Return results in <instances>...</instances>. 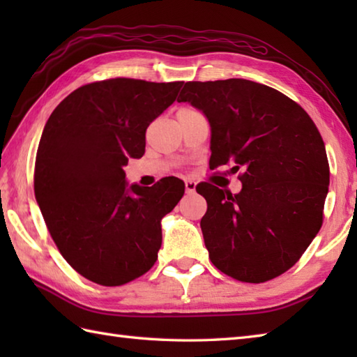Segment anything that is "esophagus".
<instances>
[{
	"mask_svg": "<svg viewBox=\"0 0 357 357\" xmlns=\"http://www.w3.org/2000/svg\"><path fill=\"white\" fill-rule=\"evenodd\" d=\"M195 190H196V183L195 181H192V179H187L185 181V193H195Z\"/></svg>",
	"mask_w": 357,
	"mask_h": 357,
	"instance_id": "esophagus-1",
	"label": "esophagus"
}]
</instances>
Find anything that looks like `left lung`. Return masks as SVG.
Masks as SVG:
<instances>
[{
	"label": "left lung",
	"mask_w": 357,
	"mask_h": 357,
	"mask_svg": "<svg viewBox=\"0 0 357 357\" xmlns=\"http://www.w3.org/2000/svg\"><path fill=\"white\" fill-rule=\"evenodd\" d=\"M178 102L206 113L210 167L233 164L242 190L204 183V242L218 270L267 282L290 270L321 230L330 165L308 113L276 89L248 79L190 81Z\"/></svg>",
	"instance_id": "obj_1"
}]
</instances>
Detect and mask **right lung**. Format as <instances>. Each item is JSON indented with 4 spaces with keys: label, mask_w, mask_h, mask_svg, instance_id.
<instances>
[{
    "label": "right lung",
    "mask_w": 357,
    "mask_h": 357,
    "mask_svg": "<svg viewBox=\"0 0 357 357\" xmlns=\"http://www.w3.org/2000/svg\"><path fill=\"white\" fill-rule=\"evenodd\" d=\"M184 81L112 78L90 82L52 112L36 151L33 187L59 253L81 276L124 285L153 267L161 219L184 195L176 178L127 188L128 158L146 151L149 124Z\"/></svg>",
    "instance_id": "add662e5"
}]
</instances>
